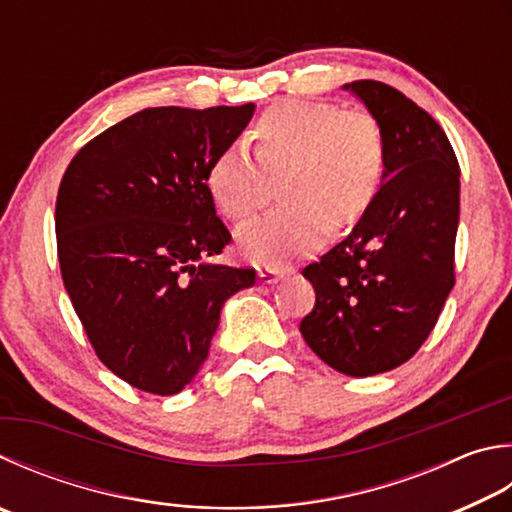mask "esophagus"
Here are the masks:
<instances>
[{
	"label": "esophagus",
	"instance_id": "esophagus-1",
	"mask_svg": "<svg viewBox=\"0 0 512 512\" xmlns=\"http://www.w3.org/2000/svg\"><path fill=\"white\" fill-rule=\"evenodd\" d=\"M257 275H259V280H262V284H275V282L282 280L284 271H277V268L266 266V268H259Z\"/></svg>",
	"mask_w": 512,
	"mask_h": 512
}]
</instances>
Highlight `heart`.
I'll list each match as a JSON object with an SVG mask.
<instances>
[{
	"mask_svg": "<svg viewBox=\"0 0 512 512\" xmlns=\"http://www.w3.org/2000/svg\"><path fill=\"white\" fill-rule=\"evenodd\" d=\"M246 145L212 163V199L232 219H248L282 183L286 206L239 228L241 253L280 266L318 248L329 226L347 228L365 215L383 183L385 141L374 118L333 102L284 100L268 107Z\"/></svg>",
	"mask_w": 512,
	"mask_h": 512,
	"instance_id": "b5f03b06",
	"label": "heart"
}]
</instances>
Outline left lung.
<instances>
[{"label":"left lung","instance_id":"obj_1","mask_svg":"<svg viewBox=\"0 0 512 512\" xmlns=\"http://www.w3.org/2000/svg\"><path fill=\"white\" fill-rule=\"evenodd\" d=\"M376 120L385 172L345 241L302 275L315 288L302 338L329 367L374 376L410 360L454 286L459 163L439 123L376 80L342 87Z\"/></svg>","mask_w":512,"mask_h":512}]
</instances>
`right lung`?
<instances>
[{"instance_id": "1", "label": "right lung", "mask_w": 512, "mask_h": 512, "mask_svg": "<svg viewBox=\"0 0 512 512\" xmlns=\"http://www.w3.org/2000/svg\"><path fill=\"white\" fill-rule=\"evenodd\" d=\"M255 105L152 107L73 156L55 203L62 282L102 365L172 396L208 358L228 297L255 271L210 262L230 241L210 167Z\"/></svg>"}]
</instances>
